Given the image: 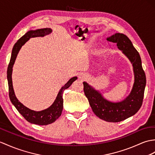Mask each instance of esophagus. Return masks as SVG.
Instances as JSON below:
<instances>
[{
  "label": "esophagus",
  "mask_w": 155,
  "mask_h": 155,
  "mask_svg": "<svg viewBox=\"0 0 155 155\" xmlns=\"http://www.w3.org/2000/svg\"><path fill=\"white\" fill-rule=\"evenodd\" d=\"M79 78H81V79H84V75H81V76L79 77Z\"/></svg>",
  "instance_id": "obj_1"
}]
</instances>
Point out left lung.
<instances>
[{
	"mask_svg": "<svg viewBox=\"0 0 155 155\" xmlns=\"http://www.w3.org/2000/svg\"><path fill=\"white\" fill-rule=\"evenodd\" d=\"M107 40L117 44L132 64L134 73V83L129 94L121 102H113L104 98L86 82H83L84 92L92 110L96 116L108 122H119L135 115L141 107L146 86V77L142 67L141 57L127 36L116 33Z\"/></svg>",
	"mask_w": 155,
	"mask_h": 155,
	"instance_id": "1",
	"label": "left lung"
}]
</instances>
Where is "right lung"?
I'll use <instances>...</instances> for the list:
<instances>
[{"instance_id": "1", "label": "right lung", "mask_w": 155, "mask_h": 155, "mask_svg": "<svg viewBox=\"0 0 155 155\" xmlns=\"http://www.w3.org/2000/svg\"><path fill=\"white\" fill-rule=\"evenodd\" d=\"M52 32L51 28H41L35 30H30L25 34L22 37L20 38L14 45L12 49L11 58L7 71V79H8L9 97L12 104L15 106L17 110L26 120L31 124H37L39 125H45L51 124L55 122L61 115L63 107V94L65 89L68 88L73 84V82L77 79V77L71 78L67 83L61 88L57 94L55 101L48 108L43 110L41 111H34L25 106L17 99L14 91L12 85V68L15 62L18 53L22 45L26 44L31 38L35 37H44L45 35H49Z\"/></svg>"}]
</instances>
